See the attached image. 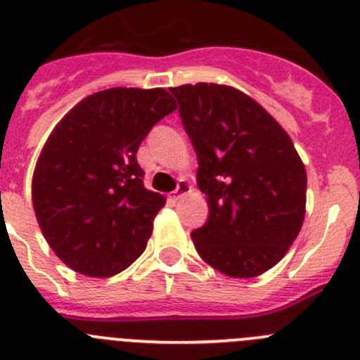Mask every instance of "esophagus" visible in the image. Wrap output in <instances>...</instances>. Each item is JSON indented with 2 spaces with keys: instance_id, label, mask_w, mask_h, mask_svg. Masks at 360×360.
Listing matches in <instances>:
<instances>
[{
  "instance_id": "obj_1",
  "label": "esophagus",
  "mask_w": 360,
  "mask_h": 360,
  "mask_svg": "<svg viewBox=\"0 0 360 360\" xmlns=\"http://www.w3.org/2000/svg\"><path fill=\"white\" fill-rule=\"evenodd\" d=\"M191 191V184L188 183L186 179H179V183H177V188L176 191H172V195H170V198H172L174 202L179 200V198H183L184 195H188Z\"/></svg>"
}]
</instances>
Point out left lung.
Instances as JSON below:
<instances>
[{"label":"left lung","mask_w":360,"mask_h":360,"mask_svg":"<svg viewBox=\"0 0 360 360\" xmlns=\"http://www.w3.org/2000/svg\"><path fill=\"white\" fill-rule=\"evenodd\" d=\"M198 158L209 218L191 232L202 260L230 278L278 264L301 232L306 167L281 124L246 93L212 82L170 87Z\"/></svg>","instance_id":"8db88e82"}]
</instances>
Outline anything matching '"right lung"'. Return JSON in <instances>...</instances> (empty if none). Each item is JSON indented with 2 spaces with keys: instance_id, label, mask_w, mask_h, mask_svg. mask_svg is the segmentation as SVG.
I'll use <instances>...</instances> for the list:
<instances>
[{
  "instance_id": "obj_1",
  "label": "right lung",
  "mask_w": 360,
  "mask_h": 360,
  "mask_svg": "<svg viewBox=\"0 0 360 360\" xmlns=\"http://www.w3.org/2000/svg\"><path fill=\"white\" fill-rule=\"evenodd\" d=\"M177 105L163 87H110L77 103L37 160V221L63 264L91 278L121 273L144 253L165 197L142 183L141 142Z\"/></svg>"
}]
</instances>
